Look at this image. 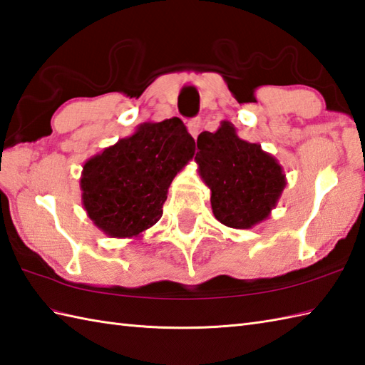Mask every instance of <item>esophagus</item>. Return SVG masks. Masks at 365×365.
Masks as SVG:
<instances>
[{
	"label": "esophagus",
	"mask_w": 365,
	"mask_h": 365,
	"mask_svg": "<svg viewBox=\"0 0 365 365\" xmlns=\"http://www.w3.org/2000/svg\"><path fill=\"white\" fill-rule=\"evenodd\" d=\"M187 129H189V133L192 134L193 139H195V137L200 134V129H201V118L200 117L192 118L187 123Z\"/></svg>",
	"instance_id": "34e87169"
}]
</instances>
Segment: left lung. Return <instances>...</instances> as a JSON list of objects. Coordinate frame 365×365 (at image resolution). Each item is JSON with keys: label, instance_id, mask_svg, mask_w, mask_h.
<instances>
[{"label": "left lung", "instance_id": "8db88e82", "mask_svg": "<svg viewBox=\"0 0 365 365\" xmlns=\"http://www.w3.org/2000/svg\"><path fill=\"white\" fill-rule=\"evenodd\" d=\"M195 160L215 218L230 228L250 230L267 220L287 184L278 159L242 140L230 121L198 135Z\"/></svg>", "mask_w": 365, "mask_h": 365}]
</instances>
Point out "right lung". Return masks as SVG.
Listing matches in <instances>:
<instances>
[{
	"label": "right lung",
	"mask_w": 365,
	"mask_h": 365,
	"mask_svg": "<svg viewBox=\"0 0 365 365\" xmlns=\"http://www.w3.org/2000/svg\"><path fill=\"white\" fill-rule=\"evenodd\" d=\"M193 155L195 140L178 117L139 125L84 164L79 185L88 218L109 237H140L159 222L170 184Z\"/></svg>",
	"instance_id": "right-lung-1"
}]
</instances>
